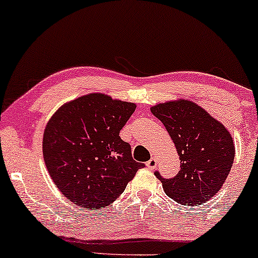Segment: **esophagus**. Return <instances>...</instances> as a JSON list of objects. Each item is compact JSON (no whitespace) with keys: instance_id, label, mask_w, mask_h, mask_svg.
Here are the masks:
<instances>
[{"instance_id":"obj_1","label":"esophagus","mask_w":258,"mask_h":258,"mask_svg":"<svg viewBox=\"0 0 258 258\" xmlns=\"http://www.w3.org/2000/svg\"><path fill=\"white\" fill-rule=\"evenodd\" d=\"M156 165L157 163H156V159H155V157H151V159L146 162V167L150 168V170H154V168L156 167Z\"/></svg>"}]
</instances>
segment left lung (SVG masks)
I'll use <instances>...</instances> for the list:
<instances>
[{
    "mask_svg": "<svg viewBox=\"0 0 258 258\" xmlns=\"http://www.w3.org/2000/svg\"><path fill=\"white\" fill-rule=\"evenodd\" d=\"M151 113L165 125L181 160V170L173 178L155 172L165 193L179 204L206 203L218 193L231 170L235 146L230 133L189 101L157 104Z\"/></svg>",
    "mask_w": 258,
    "mask_h": 258,
    "instance_id": "1",
    "label": "left lung"
}]
</instances>
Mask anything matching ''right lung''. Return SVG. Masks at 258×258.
Segmentation results:
<instances>
[{
	"mask_svg": "<svg viewBox=\"0 0 258 258\" xmlns=\"http://www.w3.org/2000/svg\"><path fill=\"white\" fill-rule=\"evenodd\" d=\"M134 103L91 93L63 104L46 124L43 155L48 172L70 202L87 209L107 207L144 163L133 159L119 133Z\"/></svg>",
	"mask_w": 258,
	"mask_h": 258,
	"instance_id": "1",
	"label": "right lung"
}]
</instances>
